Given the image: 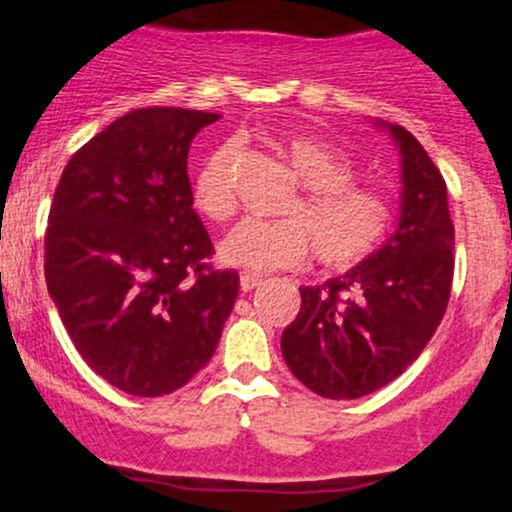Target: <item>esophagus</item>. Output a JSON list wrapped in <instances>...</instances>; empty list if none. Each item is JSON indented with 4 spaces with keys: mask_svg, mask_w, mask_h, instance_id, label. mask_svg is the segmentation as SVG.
Returning <instances> with one entry per match:
<instances>
[{
    "mask_svg": "<svg viewBox=\"0 0 512 512\" xmlns=\"http://www.w3.org/2000/svg\"><path fill=\"white\" fill-rule=\"evenodd\" d=\"M262 284H264L262 276H255V274L240 276V289H243V291H252V289H257V286H262Z\"/></svg>",
    "mask_w": 512,
    "mask_h": 512,
    "instance_id": "1",
    "label": "esophagus"
}]
</instances>
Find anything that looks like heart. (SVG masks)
<instances>
[{
  "label": "heart",
  "instance_id": "b5f03b06",
  "mask_svg": "<svg viewBox=\"0 0 512 512\" xmlns=\"http://www.w3.org/2000/svg\"><path fill=\"white\" fill-rule=\"evenodd\" d=\"M272 146L301 195L284 209L286 221L238 226L219 245V260L257 274L296 267L310 248L315 260L330 269L366 260L392 226L390 199L356 185L349 158L313 134H286ZM236 163L238 146L223 144L197 170L192 197L209 221L226 223L236 214Z\"/></svg>",
  "mask_w": 512,
  "mask_h": 512
}]
</instances>
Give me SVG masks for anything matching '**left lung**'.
<instances>
[{
  "instance_id": "8db88e82",
  "label": "left lung",
  "mask_w": 512,
  "mask_h": 512,
  "mask_svg": "<svg viewBox=\"0 0 512 512\" xmlns=\"http://www.w3.org/2000/svg\"><path fill=\"white\" fill-rule=\"evenodd\" d=\"M402 166L395 233L361 264L322 286H303L301 313L281 334L286 366L315 395L358 399L399 378L443 320L455 267V226L445 180L399 125Z\"/></svg>"
}]
</instances>
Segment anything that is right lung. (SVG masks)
I'll list each match as a JSON object with an SVG mask.
<instances>
[{"instance_id":"obj_1","label":"right lung","mask_w":512,"mask_h":512,"mask_svg":"<svg viewBox=\"0 0 512 512\" xmlns=\"http://www.w3.org/2000/svg\"><path fill=\"white\" fill-rule=\"evenodd\" d=\"M221 115L139 108L69 158L48 216L45 281L84 361L117 390L158 397L209 363L238 298L211 269L187 154Z\"/></svg>"}]
</instances>
